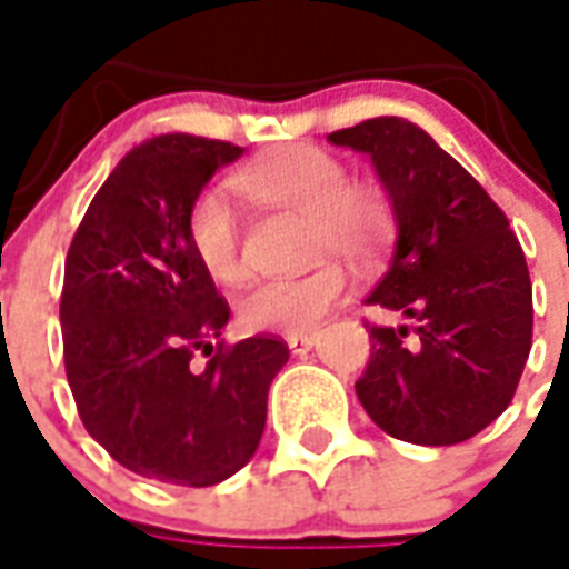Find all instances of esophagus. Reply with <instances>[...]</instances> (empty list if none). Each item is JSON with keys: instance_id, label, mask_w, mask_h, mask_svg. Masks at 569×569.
<instances>
[{"instance_id": "34e87169", "label": "esophagus", "mask_w": 569, "mask_h": 569, "mask_svg": "<svg viewBox=\"0 0 569 569\" xmlns=\"http://www.w3.org/2000/svg\"><path fill=\"white\" fill-rule=\"evenodd\" d=\"M286 343H289V349H292L296 356H301V352H310V349H313V343H317V335H310V331H305V335H289V338H286Z\"/></svg>"}]
</instances>
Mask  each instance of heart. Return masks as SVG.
Instances as JSON below:
<instances>
[{"label": "heart", "instance_id": "1", "mask_svg": "<svg viewBox=\"0 0 569 569\" xmlns=\"http://www.w3.org/2000/svg\"><path fill=\"white\" fill-rule=\"evenodd\" d=\"M234 189L268 208L305 213L307 259L340 256L368 268L395 234V204L380 183L349 180L338 156L313 144H286L231 178ZM189 250L217 283L241 280V229L217 189L201 192L187 213ZM349 277L338 262H322L298 277L252 283L238 298V319L247 331L305 335L347 298Z\"/></svg>", "mask_w": 569, "mask_h": 569}]
</instances>
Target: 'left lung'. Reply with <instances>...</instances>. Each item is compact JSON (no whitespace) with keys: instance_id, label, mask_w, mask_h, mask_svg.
<instances>
[{"instance_id":"1","label":"left lung","mask_w":569,"mask_h":569,"mask_svg":"<svg viewBox=\"0 0 569 569\" xmlns=\"http://www.w3.org/2000/svg\"><path fill=\"white\" fill-rule=\"evenodd\" d=\"M370 156L395 204L398 241L368 305L407 326H368L356 382L382 431L419 446L465 443L512 401L531 352L528 262L503 210L431 134L373 117L328 134Z\"/></svg>"}]
</instances>
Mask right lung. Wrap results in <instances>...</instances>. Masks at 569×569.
<instances>
[{"instance_id": "1", "label": "right lung", "mask_w": 569, "mask_h": 569, "mask_svg": "<svg viewBox=\"0 0 569 569\" xmlns=\"http://www.w3.org/2000/svg\"><path fill=\"white\" fill-rule=\"evenodd\" d=\"M243 147L159 134L132 147L96 192L66 256V377L83 428L144 479L208 488L259 449L268 389L289 347L256 335L217 343L229 305L189 250L187 213Z\"/></svg>"}]
</instances>
